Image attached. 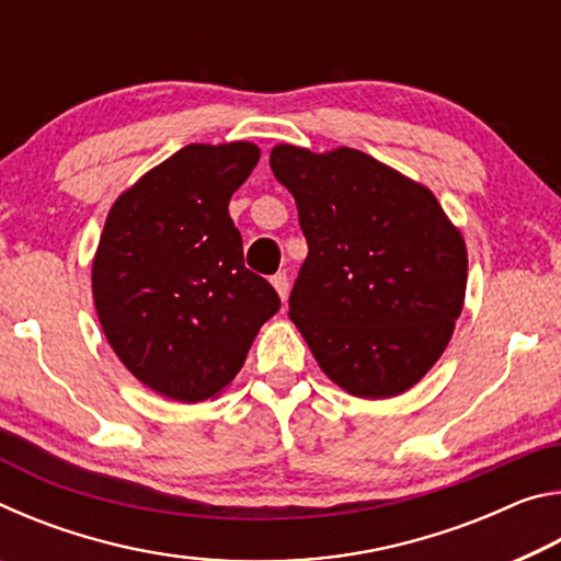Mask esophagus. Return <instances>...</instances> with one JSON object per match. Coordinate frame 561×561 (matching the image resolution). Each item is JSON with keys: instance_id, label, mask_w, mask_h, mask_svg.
Instances as JSON below:
<instances>
[{"instance_id": "1", "label": "esophagus", "mask_w": 561, "mask_h": 561, "mask_svg": "<svg viewBox=\"0 0 561 561\" xmlns=\"http://www.w3.org/2000/svg\"><path fill=\"white\" fill-rule=\"evenodd\" d=\"M272 287L277 289V294H279V299H282V301L287 299V294H289V279H287V274H284V272L274 274V277H272Z\"/></svg>"}]
</instances>
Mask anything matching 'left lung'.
Returning a JSON list of instances; mask_svg holds the SVG:
<instances>
[{"label":"left lung","instance_id":"1","mask_svg":"<svg viewBox=\"0 0 561 561\" xmlns=\"http://www.w3.org/2000/svg\"><path fill=\"white\" fill-rule=\"evenodd\" d=\"M309 254L289 319L331 381L393 398L443 356L468 284V247L431 187L356 148H272Z\"/></svg>","mask_w":561,"mask_h":561}]
</instances>
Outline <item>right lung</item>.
Masks as SVG:
<instances>
[{
	"mask_svg": "<svg viewBox=\"0 0 561 561\" xmlns=\"http://www.w3.org/2000/svg\"><path fill=\"white\" fill-rule=\"evenodd\" d=\"M260 160L247 140L190 144L111 205L91 289L121 364L180 403L220 396L254 336L279 311L267 279L244 267L230 197Z\"/></svg>",
	"mask_w": 561,
	"mask_h": 561,
	"instance_id": "obj_1",
	"label": "right lung"
}]
</instances>
